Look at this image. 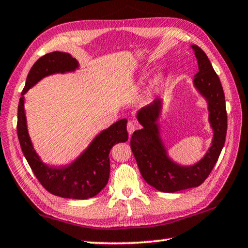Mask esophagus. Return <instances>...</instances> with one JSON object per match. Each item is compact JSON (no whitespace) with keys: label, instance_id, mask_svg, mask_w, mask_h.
Returning a JSON list of instances; mask_svg holds the SVG:
<instances>
[{"label":"esophagus","instance_id":"obj_1","mask_svg":"<svg viewBox=\"0 0 248 248\" xmlns=\"http://www.w3.org/2000/svg\"><path fill=\"white\" fill-rule=\"evenodd\" d=\"M136 129H137V124L133 123V121H129L128 124H127V130H128L129 136H131L132 133L135 132Z\"/></svg>","mask_w":248,"mask_h":248}]
</instances>
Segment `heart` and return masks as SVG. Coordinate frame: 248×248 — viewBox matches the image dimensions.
Returning <instances> with one entry per match:
<instances>
[{"instance_id": "1", "label": "heart", "mask_w": 248, "mask_h": 248, "mask_svg": "<svg viewBox=\"0 0 248 248\" xmlns=\"http://www.w3.org/2000/svg\"><path fill=\"white\" fill-rule=\"evenodd\" d=\"M163 79H164V74L162 72H158L153 75L151 79L148 82L147 88H145L144 97L149 99V98H151L153 95H155V93L158 92L159 88L161 87V85H162Z\"/></svg>"}]
</instances>
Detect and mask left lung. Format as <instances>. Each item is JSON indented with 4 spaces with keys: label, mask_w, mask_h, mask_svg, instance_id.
I'll list each match as a JSON object with an SVG mask.
<instances>
[{
    "label": "left lung",
    "mask_w": 248,
    "mask_h": 248,
    "mask_svg": "<svg viewBox=\"0 0 248 248\" xmlns=\"http://www.w3.org/2000/svg\"><path fill=\"white\" fill-rule=\"evenodd\" d=\"M191 47L199 65L193 85L207 103L209 123L213 130L209 150L191 166H183L169 156L159 123L163 107L161 98H155L153 103L139 110L137 119L142 129L133 132L130 140L131 150L145 182L166 193L201 186L213 170L225 143L227 115L222 84L206 54L198 45Z\"/></svg>",
    "instance_id": "left-lung-1"
}]
</instances>
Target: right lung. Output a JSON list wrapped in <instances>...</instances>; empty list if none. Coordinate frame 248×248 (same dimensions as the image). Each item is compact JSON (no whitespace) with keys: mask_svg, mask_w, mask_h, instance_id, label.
I'll list each match as a JSON object with an SVG mask.
<instances>
[{"mask_svg":"<svg viewBox=\"0 0 248 248\" xmlns=\"http://www.w3.org/2000/svg\"><path fill=\"white\" fill-rule=\"evenodd\" d=\"M78 68L77 60L68 53L53 52L38 58L27 75L25 87L19 98L17 136L31 169L49 193L65 199L86 200L96 196L107 184L110 173L109 153L113 145L128 140L127 119L118 120L100 131L76 159L57 167L43 162L35 151L24 109V95L39 80L54 74L73 73Z\"/></svg>","mask_w":248,"mask_h":248,"instance_id":"1","label":"right lung"}]
</instances>
